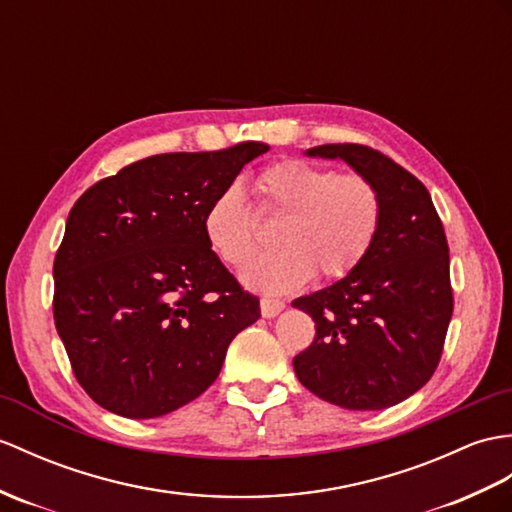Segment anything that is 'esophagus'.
<instances>
[{"mask_svg": "<svg viewBox=\"0 0 512 512\" xmlns=\"http://www.w3.org/2000/svg\"><path fill=\"white\" fill-rule=\"evenodd\" d=\"M259 307H261V316H264V318H275V316H279L283 312L285 305H283V301H277V299H261Z\"/></svg>", "mask_w": 512, "mask_h": 512, "instance_id": "34e87169", "label": "esophagus"}]
</instances>
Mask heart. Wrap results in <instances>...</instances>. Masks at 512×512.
Listing matches in <instances>:
<instances>
[{"label": "heart", "instance_id": "obj_1", "mask_svg": "<svg viewBox=\"0 0 512 512\" xmlns=\"http://www.w3.org/2000/svg\"><path fill=\"white\" fill-rule=\"evenodd\" d=\"M257 189L261 211L285 216L275 237L279 251L242 270L248 288L266 294L299 290L314 272L323 279L349 275L371 251L382 224V196L362 174L290 159L261 172ZM202 231L229 266H242L257 251V218L240 185L224 187L209 202Z\"/></svg>", "mask_w": 512, "mask_h": 512}]
</instances>
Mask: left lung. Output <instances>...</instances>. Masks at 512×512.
<instances>
[{
    "mask_svg": "<svg viewBox=\"0 0 512 512\" xmlns=\"http://www.w3.org/2000/svg\"><path fill=\"white\" fill-rule=\"evenodd\" d=\"M307 157L344 161L382 196L371 251L329 288L292 301L316 338L292 360L299 382L347 410L397 406L430 382L454 312L449 248L425 185L382 152L327 144Z\"/></svg>",
    "mask_w": 512,
    "mask_h": 512,
    "instance_id": "1",
    "label": "left lung"
}]
</instances>
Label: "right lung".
Instances as JSON below:
<instances>
[{
	"instance_id": "obj_1",
	"label": "right lung",
	"mask_w": 512,
	"mask_h": 512,
	"mask_svg": "<svg viewBox=\"0 0 512 512\" xmlns=\"http://www.w3.org/2000/svg\"><path fill=\"white\" fill-rule=\"evenodd\" d=\"M246 141L126 165L82 194L54 259V323L87 395L126 419L200 397L231 340L261 316L202 231L209 202L248 161Z\"/></svg>"
}]
</instances>
